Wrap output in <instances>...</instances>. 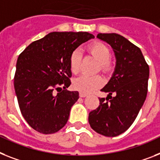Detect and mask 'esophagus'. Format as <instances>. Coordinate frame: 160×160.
I'll return each instance as SVG.
<instances>
[{
    "label": "esophagus",
    "mask_w": 160,
    "mask_h": 160,
    "mask_svg": "<svg viewBox=\"0 0 160 160\" xmlns=\"http://www.w3.org/2000/svg\"><path fill=\"white\" fill-rule=\"evenodd\" d=\"M87 96H88V95L85 94V93H82V92L79 94V96H80V97H86Z\"/></svg>",
    "instance_id": "34e87169"
}]
</instances>
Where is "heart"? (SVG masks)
I'll return each mask as SVG.
<instances>
[{
  "mask_svg": "<svg viewBox=\"0 0 160 160\" xmlns=\"http://www.w3.org/2000/svg\"><path fill=\"white\" fill-rule=\"evenodd\" d=\"M88 53L92 55L100 63V68L104 72L110 69L109 59L111 57L110 50L106 45L101 42H96L90 44L87 48ZM82 63V54L78 50H75L69 56V68L72 73H78L80 71ZM104 84V79L100 75L88 76L82 75L75 78L72 82V87L82 93L88 94L101 88Z\"/></svg>",
  "mask_w": 160,
  "mask_h": 160,
  "instance_id": "1",
  "label": "heart"
}]
</instances>
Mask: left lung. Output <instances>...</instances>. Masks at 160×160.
Here are the masks:
<instances>
[{
    "label": "left lung",
    "instance_id": "8db88e82",
    "mask_svg": "<svg viewBox=\"0 0 160 160\" xmlns=\"http://www.w3.org/2000/svg\"><path fill=\"white\" fill-rule=\"evenodd\" d=\"M113 49L114 71L101 89L106 101L89 113L88 121L95 132L105 137H117L130 128L146 101L150 69L142 51L117 33H99L96 37ZM114 96H113L112 95Z\"/></svg>",
    "mask_w": 160,
    "mask_h": 160
}]
</instances>
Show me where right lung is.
<instances>
[{
    "label": "right lung",
    "mask_w": 160,
    "mask_h": 160,
    "mask_svg": "<svg viewBox=\"0 0 160 160\" xmlns=\"http://www.w3.org/2000/svg\"><path fill=\"white\" fill-rule=\"evenodd\" d=\"M94 38L87 32H53L18 55L14 90L21 113L34 130L52 134L67 123L71 107L79 98L78 92L66 90L72 76L69 56Z\"/></svg>",
    "instance_id": "1"
}]
</instances>
